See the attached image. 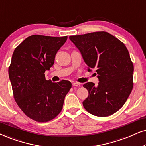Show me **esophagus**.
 <instances>
[{
    "mask_svg": "<svg viewBox=\"0 0 146 146\" xmlns=\"http://www.w3.org/2000/svg\"><path fill=\"white\" fill-rule=\"evenodd\" d=\"M72 86H76V87H79V86H80V84H78V83H73V84H72Z\"/></svg>",
    "mask_w": 146,
    "mask_h": 146,
    "instance_id": "esophagus-1",
    "label": "esophagus"
}]
</instances>
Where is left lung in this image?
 <instances>
[{"label":"left lung","instance_id":"left-lung-1","mask_svg":"<svg viewBox=\"0 0 146 146\" xmlns=\"http://www.w3.org/2000/svg\"><path fill=\"white\" fill-rule=\"evenodd\" d=\"M88 65L96 70L99 83L84 86L89 95L85 109L97 117H108L122 107L133 89V64L122 42L106 32L69 36ZM96 75V73H95Z\"/></svg>","mask_w":146,"mask_h":146}]
</instances>
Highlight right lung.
Returning <instances> with one entry per match:
<instances>
[{
    "mask_svg": "<svg viewBox=\"0 0 146 146\" xmlns=\"http://www.w3.org/2000/svg\"><path fill=\"white\" fill-rule=\"evenodd\" d=\"M67 36L33 35L15 49L9 68L14 98L22 111L34 121L48 122L60 113L71 83L46 80V71L53 65L55 55Z\"/></svg>",
    "mask_w": 146,
    "mask_h": 146,
    "instance_id": "1",
    "label": "right lung"
}]
</instances>
